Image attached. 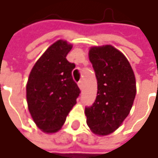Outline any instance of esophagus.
<instances>
[{"mask_svg": "<svg viewBox=\"0 0 158 158\" xmlns=\"http://www.w3.org/2000/svg\"><path fill=\"white\" fill-rule=\"evenodd\" d=\"M78 85H79V89H83V81H82V80L79 81Z\"/></svg>", "mask_w": 158, "mask_h": 158, "instance_id": "obj_1", "label": "esophagus"}]
</instances>
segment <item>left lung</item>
<instances>
[{
    "instance_id": "left-lung-1",
    "label": "left lung",
    "mask_w": 158,
    "mask_h": 158,
    "mask_svg": "<svg viewBox=\"0 0 158 158\" xmlns=\"http://www.w3.org/2000/svg\"><path fill=\"white\" fill-rule=\"evenodd\" d=\"M95 71L98 91L94 103L85 108L87 124L99 135L114 132L128 116L135 94L136 82L124 55L110 45L89 51Z\"/></svg>"
}]
</instances>
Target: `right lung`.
Here are the masks:
<instances>
[{"mask_svg": "<svg viewBox=\"0 0 158 158\" xmlns=\"http://www.w3.org/2000/svg\"><path fill=\"white\" fill-rule=\"evenodd\" d=\"M71 48L64 40L54 43L36 61L28 78V109L37 127L46 133H56L62 127L80 93L72 78L75 64L66 58Z\"/></svg>", "mask_w": 158, "mask_h": 158, "instance_id": "add662e5", "label": "right lung"}]
</instances>
